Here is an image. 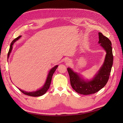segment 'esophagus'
Segmentation results:
<instances>
[{
    "label": "esophagus",
    "instance_id": "34e87169",
    "mask_svg": "<svg viewBox=\"0 0 123 123\" xmlns=\"http://www.w3.org/2000/svg\"><path fill=\"white\" fill-rule=\"evenodd\" d=\"M67 62H68V64H69V63L71 62V61H70L69 60H67Z\"/></svg>",
    "mask_w": 123,
    "mask_h": 123
}]
</instances>
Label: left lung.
I'll list each match as a JSON object with an SVG mask.
<instances>
[{"label": "left lung", "mask_w": 123, "mask_h": 123, "mask_svg": "<svg viewBox=\"0 0 123 123\" xmlns=\"http://www.w3.org/2000/svg\"><path fill=\"white\" fill-rule=\"evenodd\" d=\"M98 43L106 52V55L104 63L94 77L91 80H85L80 73L74 72L70 68H67L72 87L81 94L89 95L99 91L105 86L110 77L113 63L111 43L100 32L98 33Z\"/></svg>", "instance_id": "8db88e82"}]
</instances>
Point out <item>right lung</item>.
Returning <instances> with one entry per match:
<instances>
[{
  "label": "right lung",
  "instance_id": "obj_1",
  "mask_svg": "<svg viewBox=\"0 0 123 123\" xmlns=\"http://www.w3.org/2000/svg\"><path fill=\"white\" fill-rule=\"evenodd\" d=\"M22 36H19L17 38H16L12 42L11 45H10V47H9V49L8 52V55H7V58H9V55L12 52V49L13 47V44L15 43L17 40H18L19 38H20ZM58 65H56L54 67H53L50 70V71H49L48 75L46 78V81L44 83V84L43 85V86L40 88V89H39L35 91H32V92H27V91H25L24 90H23L19 88H18V89L20 90L24 94L29 95V96H33V97H37V96H42L43 94H44L45 93L47 92V91L48 90V89H49V88L50 87V84H51V79H52V77L53 76V74L55 73V71L56 69L58 67Z\"/></svg>",
  "mask_w": 123,
  "mask_h": 123
}]
</instances>
